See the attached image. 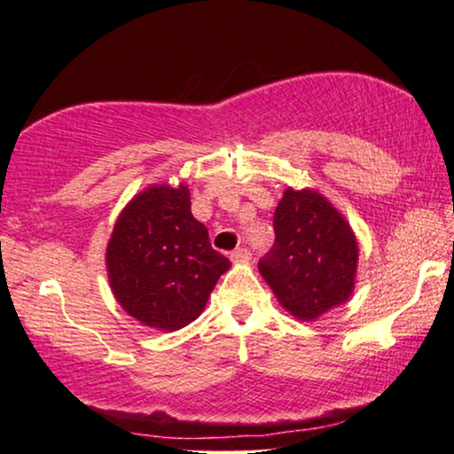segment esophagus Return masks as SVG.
Returning <instances> with one entry per match:
<instances>
[{"mask_svg": "<svg viewBox=\"0 0 454 454\" xmlns=\"http://www.w3.org/2000/svg\"><path fill=\"white\" fill-rule=\"evenodd\" d=\"M230 257H232V261H236V263H242V261H248V259H251V251H248V248H245V247L234 248V251H232V254H230Z\"/></svg>", "mask_w": 454, "mask_h": 454, "instance_id": "34e87169", "label": "esophagus"}]
</instances>
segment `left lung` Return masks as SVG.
I'll return each instance as SVG.
<instances>
[{
  "instance_id": "1",
  "label": "left lung",
  "mask_w": 454,
  "mask_h": 454,
  "mask_svg": "<svg viewBox=\"0 0 454 454\" xmlns=\"http://www.w3.org/2000/svg\"><path fill=\"white\" fill-rule=\"evenodd\" d=\"M273 230L276 242L259 261V271L290 315L315 321L352 296L356 236L321 193L286 189Z\"/></svg>"
}]
</instances>
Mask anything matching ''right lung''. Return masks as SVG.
<instances>
[{
    "instance_id": "add662e5",
    "label": "right lung",
    "mask_w": 454,
    "mask_h": 454,
    "mask_svg": "<svg viewBox=\"0 0 454 454\" xmlns=\"http://www.w3.org/2000/svg\"><path fill=\"white\" fill-rule=\"evenodd\" d=\"M230 261L191 214V195L154 184L127 203L106 247L111 290L125 312L160 331L193 323Z\"/></svg>"
}]
</instances>
